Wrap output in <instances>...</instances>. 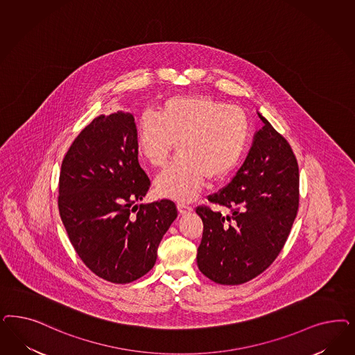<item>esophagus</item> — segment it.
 Masks as SVG:
<instances>
[{
  "label": "esophagus",
  "mask_w": 355,
  "mask_h": 355,
  "mask_svg": "<svg viewBox=\"0 0 355 355\" xmlns=\"http://www.w3.org/2000/svg\"><path fill=\"white\" fill-rule=\"evenodd\" d=\"M178 210H179V213L182 214V216H185V214H188V213H192V207L191 206L183 205V204H178Z\"/></svg>",
  "instance_id": "34e87169"
}]
</instances>
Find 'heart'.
I'll list each match as a JSON object with an SVG mask.
<instances>
[{"mask_svg":"<svg viewBox=\"0 0 355 355\" xmlns=\"http://www.w3.org/2000/svg\"><path fill=\"white\" fill-rule=\"evenodd\" d=\"M248 120L238 107L211 96L178 95L167 99L160 114L144 111L136 145L153 167H163L173 144L179 155L155 179L159 195L191 201L205 179L220 182L238 166L248 139Z\"/></svg>","mask_w":355,"mask_h":355,"instance_id":"b5f03b06","label":"heart"}]
</instances>
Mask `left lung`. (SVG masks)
Masks as SVG:
<instances>
[{"mask_svg":"<svg viewBox=\"0 0 355 355\" xmlns=\"http://www.w3.org/2000/svg\"><path fill=\"white\" fill-rule=\"evenodd\" d=\"M248 155L209 201L227 214L198 206L204 232L197 250L202 275L220 285H241L261 275L284 248L299 206V168L288 142L257 112Z\"/></svg>","mask_w":355,"mask_h":355,"instance_id":"8db88e82","label":"left lung"}]
</instances>
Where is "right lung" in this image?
I'll list each match as a JSON object with an SVG mask.
<instances>
[{
	"label": "right lung",
	"instance_id": "right-lung-1",
	"mask_svg": "<svg viewBox=\"0 0 355 355\" xmlns=\"http://www.w3.org/2000/svg\"><path fill=\"white\" fill-rule=\"evenodd\" d=\"M135 117L101 114L74 139L61 164L58 211L92 273L129 284L153 269L163 235L178 217L170 200L135 205L150 187L138 163Z\"/></svg>",
	"mask_w": 355,
	"mask_h": 355
}]
</instances>
